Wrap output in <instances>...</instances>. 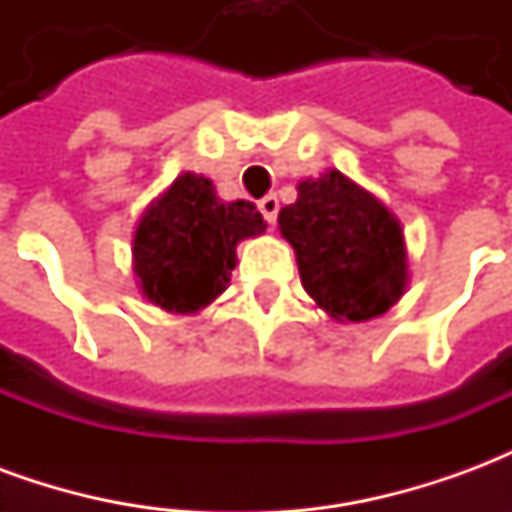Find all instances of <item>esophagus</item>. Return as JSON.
<instances>
[{
    "label": "esophagus",
    "instance_id": "esophagus-1",
    "mask_svg": "<svg viewBox=\"0 0 512 512\" xmlns=\"http://www.w3.org/2000/svg\"><path fill=\"white\" fill-rule=\"evenodd\" d=\"M257 208H260V213H263V219H266L268 224L277 222V213H279V200L274 197V194H266L263 200L257 202Z\"/></svg>",
    "mask_w": 512,
    "mask_h": 512
}]
</instances>
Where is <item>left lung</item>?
Returning <instances> with one entry per match:
<instances>
[{
  "label": "left lung",
  "mask_w": 512,
  "mask_h": 512,
  "mask_svg": "<svg viewBox=\"0 0 512 512\" xmlns=\"http://www.w3.org/2000/svg\"><path fill=\"white\" fill-rule=\"evenodd\" d=\"M279 233L296 252L304 290L334 321L378 318L406 290L403 227L340 169L301 180L299 200L279 211Z\"/></svg>",
  "instance_id": "8db88e82"
}]
</instances>
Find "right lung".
<instances>
[{"mask_svg":"<svg viewBox=\"0 0 512 512\" xmlns=\"http://www.w3.org/2000/svg\"><path fill=\"white\" fill-rule=\"evenodd\" d=\"M263 230L252 202H222L211 180L183 172L136 224L131 252L142 296L167 312H200L227 288L238 241Z\"/></svg>","mask_w":512,"mask_h":512,"instance_id":"1","label":"right lung"}]
</instances>
